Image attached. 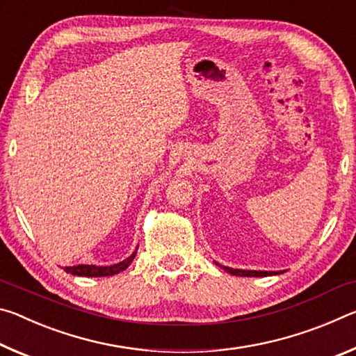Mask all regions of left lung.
<instances>
[{
    "mask_svg": "<svg viewBox=\"0 0 356 356\" xmlns=\"http://www.w3.org/2000/svg\"><path fill=\"white\" fill-rule=\"evenodd\" d=\"M216 265H220L218 262H215ZM221 268H225V272L231 273L234 276H272V275H280L282 272H257V270H240V268H231V267H225V265H220Z\"/></svg>",
    "mask_w": 356,
    "mask_h": 356,
    "instance_id": "8db88e82",
    "label": "left lung"
}]
</instances>
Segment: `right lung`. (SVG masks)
<instances>
[{"instance_id": "1", "label": "right lung", "mask_w": 356, "mask_h": 356, "mask_svg": "<svg viewBox=\"0 0 356 356\" xmlns=\"http://www.w3.org/2000/svg\"><path fill=\"white\" fill-rule=\"evenodd\" d=\"M138 250V246H136ZM136 250L131 252V254L120 261L118 264L113 265H86V264H80V265H74V267H65L64 270L70 275L75 276H88V278H100V276H113L118 275L120 272H124L129 265L134 262V259L136 256Z\"/></svg>"}]
</instances>
